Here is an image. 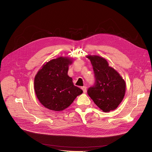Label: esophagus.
<instances>
[{
    "instance_id": "1",
    "label": "esophagus",
    "mask_w": 152,
    "mask_h": 152,
    "mask_svg": "<svg viewBox=\"0 0 152 152\" xmlns=\"http://www.w3.org/2000/svg\"><path fill=\"white\" fill-rule=\"evenodd\" d=\"M82 89H83V92L84 93H86V92H87V87H86V86H83V87H82V88H81Z\"/></svg>"
}]
</instances>
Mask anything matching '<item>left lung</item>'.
I'll return each mask as SVG.
<instances>
[{"label":"left lung","instance_id":"8db88e82","mask_svg":"<svg viewBox=\"0 0 152 152\" xmlns=\"http://www.w3.org/2000/svg\"><path fill=\"white\" fill-rule=\"evenodd\" d=\"M93 66L95 83L87 90V94L103 112L115 110L124 99L126 83L104 58L98 55L87 56Z\"/></svg>","mask_w":152,"mask_h":152}]
</instances>
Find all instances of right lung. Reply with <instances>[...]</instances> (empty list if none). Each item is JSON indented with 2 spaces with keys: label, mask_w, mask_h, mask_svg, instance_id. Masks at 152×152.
I'll return each mask as SVG.
<instances>
[{
  "label": "right lung",
  "mask_w": 152,
  "mask_h": 152,
  "mask_svg": "<svg viewBox=\"0 0 152 152\" xmlns=\"http://www.w3.org/2000/svg\"><path fill=\"white\" fill-rule=\"evenodd\" d=\"M73 60L60 57L44 64L34 77V87L40 103L50 110L60 111L68 108L83 91L75 86L68 75Z\"/></svg>",
  "instance_id": "obj_1"
}]
</instances>
